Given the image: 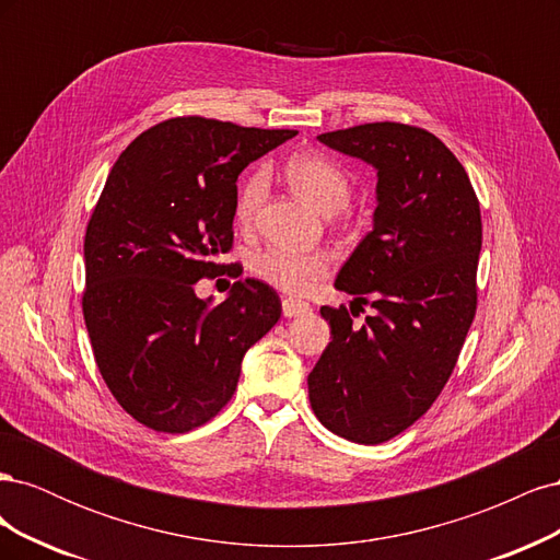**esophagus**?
Listing matches in <instances>:
<instances>
[{"mask_svg":"<svg viewBox=\"0 0 560 560\" xmlns=\"http://www.w3.org/2000/svg\"><path fill=\"white\" fill-rule=\"evenodd\" d=\"M311 313V303L306 301H296V299H282V315L284 317H301Z\"/></svg>","mask_w":560,"mask_h":560,"instance_id":"1","label":"esophagus"}]
</instances>
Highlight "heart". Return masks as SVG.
<instances>
[{"instance_id": "1", "label": "heart", "mask_w": 560, "mask_h": 560, "mask_svg": "<svg viewBox=\"0 0 560 560\" xmlns=\"http://www.w3.org/2000/svg\"><path fill=\"white\" fill-rule=\"evenodd\" d=\"M287 182L292 191L301 196L322 214L341 212L350 200V179L334 161L319 154H299L284 167ZM266 196V175L252 173L243 184L238 198H235V219L241 224H249L257 214ZM329 257L325 252H296L268 247L254 252L249 257V270L273 290L292 296L311 294L319 280L329 273Z\"/></svg>"}]
</instances>
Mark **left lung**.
<instances>
[{"mask_svg":"<svg viewBox=\"0 0 560 560\" xmlns=\"http://www.w3.org/2000/svg\"><path fill=\"white\" fill-rule=\"evenodd\" d=\"M317 140L376 167L374 229L334 282L376 313L354 327L343 306L319 308L331 343L308 397L334 434L383 444L430 409L463 350L477 313L479 200L460 161L422 128L383 121Z\"/></svg>","mask_w":560,"mask_h":560,"instance_id":"8db88e82","label":"left lung"}]
</instances>
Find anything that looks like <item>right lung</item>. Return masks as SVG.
I'll list each match as a JSON object with an SVG mask.
<instances>
[{
    "label": "right lung",
    "mask_w": 560,
    "mask_h": 560,
    "mask_svg": "<svg viewBox=\"0 0 560 560\" xmlns=\"http://www.w3.org/2000/svg\"><path fill=\"white\" fill-rule=\"evenodd\" d=\"M294 130L177 116L114 163L83 241V319L109 393L142 425L189 432L233 397L245 352L282 313L254 278L196 296L233 245L238 175Z\"/></svg>",
    "instance_id": "add662e5"
}]
</instances>
